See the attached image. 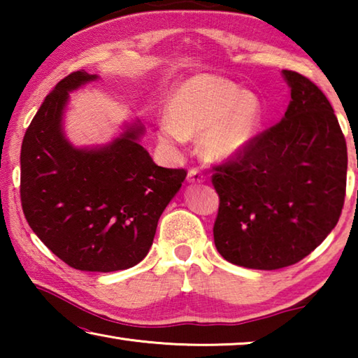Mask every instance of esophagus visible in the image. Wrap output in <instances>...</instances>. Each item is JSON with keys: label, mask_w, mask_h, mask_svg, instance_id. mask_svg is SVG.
<instances>
[{"label": "esophagus", "mask_w": 358, "mask_h": 358, "mask_svg": "<svg viewBox=\"0 0 358 358\" xmlns=\"http://www.w3.org/2000/svg\"><path fill=\"white\" fill-rule=\"evenodd\" d=\"M205 181V175L202 172L196 171V169H192V171L187 172V183H203Z\"/></svg>", "instance_id": "obj_1"}]
</instances>
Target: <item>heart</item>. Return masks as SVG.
Returning <instances> with one entry per match:
<instances>
[{
	"instance_id": "obj_1",
	"label": "heart",
	"mask_w": 358,
	"mask_h": 358,
	"mask_svg": "<svg viewBox=\"0 0 358 358\" xmlns=\"http://www.w3.org/2000/svg\"><path fill=\"white\" fill-rule=\"evenodd\" d=\"M167 118L157 137L175 148L186 137L201 134V151L208 161L234 159L251 147L260 134L265 108L256 94L227 78L197 74L181 82L169 98Z\"/></svg>"
}]
</instances>
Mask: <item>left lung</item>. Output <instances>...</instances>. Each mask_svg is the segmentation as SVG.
<instances>
[{
    "instance_id": "left-lung-1",
    "label": "left lung",
    "mask_w": 358,
    "mask_h": 358,
    "mask_svg": "<svg viewBox=\"0 0 358 358\" xmlns=\"http://www.w3.org/2000/svg\"><path fill=\"white\" fill-rule=\"evenodd\" d=\"M290 102L243 155L216 167L217 252L254 270L294 265L335 229L346 196L348 148L325 94L282 71Z\"/></svg>"
}]
</instances>
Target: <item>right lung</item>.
I'll return each instance as SVG.
<instances>
[{
	"label": "right lung",
	"mask_w": 358,
	"mask_h": 358,
	"mask_svg": "<svg viewBox=\"0 0 358 358\" xmlns=\"http://www.w3.org/2000/svg\"><path fill=\"white\" fill-rule=\"evenodd\" d=\"M98 78L72 72L42 102L23 137L20 197L29 227L55 256L76 270L108 273L147 256L186 171L155 164L138 120L98 147L66 138L69 93Z\"/></svg>",
	"instance_id": "1"
}]
</instances>
